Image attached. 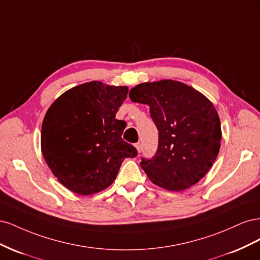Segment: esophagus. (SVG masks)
Instances as JSON below:
<instances>
[{"label": "esophagus", "mask_w": 260, "mask_h": 260, "mask_svg": "<svg viewBox=\"0 0 260 260\" xmlns=\"http://www.w3.org/2000/svg\"><path fill=\"white\" fill-rule=\"evenodd\" d=\"M136 148H137V151L140 153L141 149H142V144H141V143H137V144H136Z\"/></svg>", "instance_id": "obj_1"}]
</instances>
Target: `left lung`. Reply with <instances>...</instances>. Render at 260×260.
Here are the masks:
<instances>
[{"mask_svg":"<svg viewBox=\"0 0 260 260\" xmlns=\"http://www.w3.org/2000/svg\"><path fill=\"white\" fill-rule=\"evenodd\" d=\"M147 104L158 129V148L141 167L159 187L180 192L198 183L215 162L221 125L215 106L192 86L175 80L144 82L129 93Z\"/></svg>","mask_w":260,"mask_h":260,"instance_id":"8db88e82","label":"left lung"}]
</instances>
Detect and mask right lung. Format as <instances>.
<instances>
[{
  "label": "right lung",
  "instance_id": "1",
  "mask_svg": "<svg viewBox=\"0 0 260 260\" xmlns=\"http://www.w3.org/2000/svg\"><path fill=\"white\" fill-rule=\"evenodd\" d=\"M128 91V86L86 82L62 93L48 109L42 122V154L68 190L80 195L105 190L124 158L138 155L121 138L127 123L115 118Z\"/></svg>",
  "mask_w": 260,
  "mask_h": 260
}]
</instances>
